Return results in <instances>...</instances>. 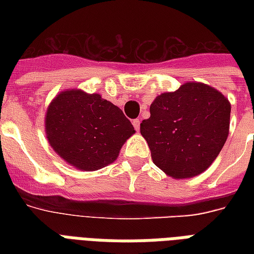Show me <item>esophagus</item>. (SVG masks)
Masks as SVG:
<instances>
[{
	"mask_svg": "<svg viewBox=\"0 0 254 254\" xmlns=\"http://www.w3.org/2000/svg\"><path fill=\"white\" fill-rule=\"evenodd\" d=\"M139 124H141V121L138 119L133 120V127H134V129L137 131H139Z\"/></svg>",
	"mask_w": 254,
	"mask_h": 254,
	"instance_id": "esophagus-1",
	"label": "esophagus"
}]
</instances>
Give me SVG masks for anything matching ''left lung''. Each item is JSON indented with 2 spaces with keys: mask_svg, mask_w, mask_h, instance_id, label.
<instances>
[{
  "mask_svg": "<svg viewBox=\"0 0 254 254\" xmlns=\"http://www.w3.org/2000/svg\"><path fill=\"white\" fill-rule=\"evenodd\" d=\"M231 104L220 92L201 83H186L162 93L150 105L141 134L155 166L169 177L191 178L216 159L229 131Z\"/></svg>",
  "mask_w": 254,
  "mask_h": 254,
  "instance_id": "8db88e82",
  "label": "left lung"
}]
</instances>
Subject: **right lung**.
Returning <instances> with one entry per match:
<instances>
[{"instance_id": "right-lung-1", "label": "right lung", "mask_w": 254, "mask_h": 254, "mask_svg": "<svg viewBox=\"0 0 254 254\" xmlns=\"http://www.w3.org/2000/svg\"><path fill=\"white\" fill-rule=\"evenodd\" d=\"M46 133L65 162L93 171L115 162L134 127L111 101L75 89L62 92L50 104Z\"/></svg>"}]
</instances>
